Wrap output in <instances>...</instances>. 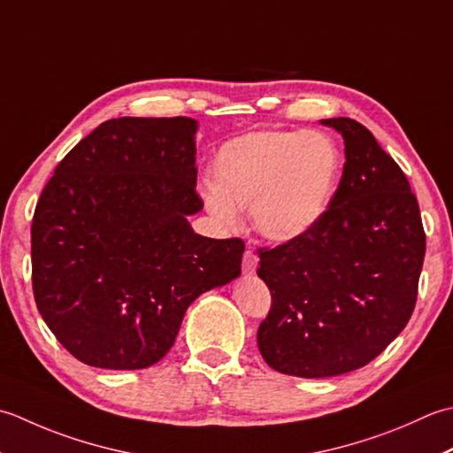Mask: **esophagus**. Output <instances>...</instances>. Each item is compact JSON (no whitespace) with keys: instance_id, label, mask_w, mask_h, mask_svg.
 I'll use <instances>...</instances> for the list:
<instances>
[{"instance_id":"34e87169","label":"esophagus","mask_w":453,"mask_h":453,"mask_svg":"<svg viewBox=\"0 0 453 453\" xmlns=\"http://www.w3.org/2000/svg\"><path fill=\"white\" fill-rule=\"evenodd\" d=\"M256 267H257V256L250 250V248H248V250L244 252V260H242V272L246 273V275H252L254 272H256Z\"/></svg>"}]
</instances>
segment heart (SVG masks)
I'll list each match as a JSON object with an SVG mask.
<instances>
[{
  "mask_svg": "<svg viewBox=\"0 0 453 453\" xmlns=\"http://www.w3.org/2000/svg\"><path fill=\"white\" fill-rule=\"evenodd\" d=\"M342 152L322 131L262 128L230 138L213 162V183L203 201L211 215L234 225L250 205L254 228L272 242L311 233L336 196Z\"/></svg>",
  "mask_w": 453,
  "mask_h": 453,
  "instance_id": "heart-1",
  "label": "heart"
}]
</instances>
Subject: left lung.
I'll list each match as a JSON object with an SVG mask.
<instances>
[{"label": "left lung", "instance_id": "1", "mask_svg": "<svg viewBox=\"0 0 453 453\" xmlns=\"http://www.w3.org/2000/svg\"><path fill=\"white\" fill-rule=\"evenodd\" d=\"M320 125L344 138L332 205L311 233L257 250L272 293L257 348L275 372L307 380L364 367L401 334L426 252L407 175L375 136L348 117Z\"/></svg>", "mask_w": 453, "mask_h": 453}]
</instances>
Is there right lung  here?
Here are the masks:
<instances>
[{"mask_svg": "<svg viewBox=\"0 0 453 453\" xmlns=\"http://www.w3.org/2000/svg\"><path fill=\"white\" fill-rule=\"evenodd\" d=\"M199 123L121 117L66 154L36 203L33 291L80 362L142 369L168 354L201 293L236 280L240 238L197 234Z\"/></svg>", "mask_w": 453, "mask_h": 453, "instance_id": "right-lung-1", "label": "right lung"}]
</instances>
